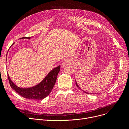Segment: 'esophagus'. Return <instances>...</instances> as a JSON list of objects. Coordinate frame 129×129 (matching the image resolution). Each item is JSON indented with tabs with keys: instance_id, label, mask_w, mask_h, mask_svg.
<instances>
[{
	"instance_id": "1",
	"label": "esophagus",
	"mask_w": 129,
	"mask_h": 129,
	"mask_svg": "<svg viewBox=\"0 0 129 129\" xmlns=\"http://www.w3.org/2000/svg\"><path fill=\"white\" fill-rule=\"evenodd\" d=\"M69 63H70V62L68 60H64L62 63V66L63 67H65L67 65H68Z\"/></svg>"
}]
</instances>
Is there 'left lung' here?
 Returning a JSON list of instances; mask_svg holds the SVG:
<instances>
[{"mask_svg": "<svg viewBox=\"0 0 129 129\" xmlns=\"http://www.w3.org/2000/svg\"><path fill=\"white\" fill-rule=\"evenodd\" d=\"M75 82H76V86H77V87H78L79 88V89H80V88H79V86H78V85H77V82H76V81H75ZM84 91V92H85V93H88V92H86V91Z\"/></svg>", "mask_w": 129, "mask_h": 129, "instance_id": "obj_1", "label": "left lung"}]
</instances>
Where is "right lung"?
I'll return each instance as SVG.
<instances>
[{"instance_id":"right-lung-1","label":"right lung","mask_w":129,"mask_h":129,"mask_svg":"<svg viewBox=\"0 0 129 129\" xmlns=\"http://www.w3.org/2000/svg\"><path fill=\"white\" fill-rule=\"evenodd\" d=\"M30 39L31 37H23L21 39ZM14 44L13 43L12 45ZM12 46V45H11ZM60 66L53 69L47 74L41 82L39 84L30 88H20L17 86L12 80L8 74V78L10 85L12 88L16 91L19 95L29 99L42 100L49 95L53 88L56 83L57 76L60 71Z\"/></svg>"}]
</instances>
